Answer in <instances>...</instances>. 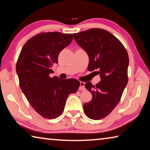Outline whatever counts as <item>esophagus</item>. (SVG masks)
I'll return each instance as SVG.
<instances>
[{"label":"esophagus","mask_w":150,"mask_h":150,"mask_svg":"<svg viewBox=\"0 0 150 150\" xmlns=\"http://www.w3.org/2000/svg\"><path fill=\"white\" fill-rule=\"evenodd\" d=\"M79 90L81 91H85V83L81 81L80 82V86H79Z\"/></svg>","instance_id":"obj_1"}]
</instances>
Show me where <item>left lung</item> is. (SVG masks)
<instances>
[{
    "mask_svg": "<svg viewBox=\"0 0 150 150\" xmlns=\"http://www.w3.org/2000/svg\"><path fill=\"white\" fill-rule=\"evenodd\" d=\"M73 38L87 53L88 70H98L100 74L101 81L96 85H85L93 98L83 105V110L89 118L100 120L118 105L128 83V53L120 40L103 29L91 28L73 34Z\"/></svg>",
    "mask_w": 150,
    "mask_h": 150,
    "instance_id": "obj_1",
    "label": "left lung"
}]
</instances>
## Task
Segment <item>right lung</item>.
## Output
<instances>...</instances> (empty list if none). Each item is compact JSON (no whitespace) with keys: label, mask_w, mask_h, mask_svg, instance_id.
<instances>
[{"label":"right lung","mask_w":150,"mask_h":150,"mask_svg":"<svg viewBox=\"0 0 150 150\" xmlns=\"http://www.w3.org/2000/svg\"><path fill=\"white\" fill-rule=\"evenodd\" d=\"M72 40V34L40 33L25 43L17 60L20 88L33 108L44 118L54 119L62 115L68 96L77 92L80 86L75 79L50 77L60 52Z\"/></svg>","instance_id":"right-lung-1"}]
</instances>
